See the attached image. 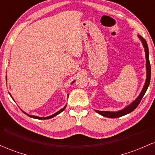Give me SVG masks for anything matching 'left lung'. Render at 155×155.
Instances as JSON below:
<instances>
[{"label": "left lung", "instance_id": "obj_1", "mask_svg": "<svg viewBox=\"0 0 155 155\" xmlns=\"http://www.w3.org/2000/svg\"><path fill=\"white\" fill-rule=\"evenodd\" d=\"M140 40L141 41L142 44H143V47L145 49V54H146V67H147V79H146V82L144 84V86H143V89H142L141 92H140L139 96L131 104H130L129 106H127V107L123 108L122 110L118 111H97L95 110V111L97 113H98L99 114L102 115V116L108 117V118H117V117H120L124 116V115L127 114L132 112L133 110L136 109L137 106H138L140 104V101L143 98V95H144L145 92H147V88H148L149 83H150V79H151V65L150 63H149V49H148V45H147V41L144 38H143L140 35H138Z\"/></svg>", "mask_w": 155, "mask_h": 155}]
</instances>
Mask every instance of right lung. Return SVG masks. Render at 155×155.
Returning <instances> with one entry per match:
<instances>
[{"label": "right lung", "mask_w": 155, "mask_h": 155, "mask_svg": "<svg viewBox=\"0 0 155 155\" xmlns=\"http://www.w3.org/2000/svg\"><path fill=\"white\" fill-rule=\"evenodd\" d=\"M74 81H73L72 82V84L74 82ZM11 97H12V96H11ZM65 107H66V106H65V107L64 108H62V109H60V111H58V112H56V113L55 114H52V115H51V116H49V117H37V116H33V115H29V114H28L27 113H25V112H24L25 114L26 115H28V116H29L30 117H31V118H34V119H38V120H48V119H50V118H52V117H55V116H57V115L58 114H60L61 113L62 111H64V109H65Z\"/></svg>", "instance_id": "obj_1"}]
</instances>
